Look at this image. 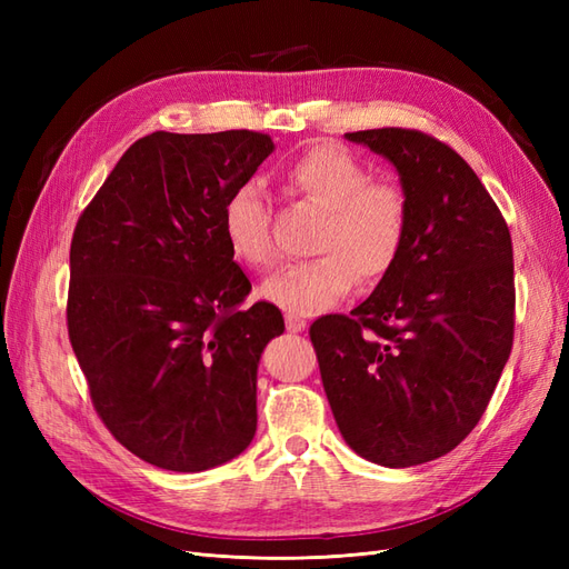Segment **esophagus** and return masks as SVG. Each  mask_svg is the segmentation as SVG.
I'll list each match as a JSON object with an SVG mask.
<instances>
[{
	"label": "esophagus",
	"instance_id": "obj_1",
	"mask_svg": "<svg viewBox=\"0 0 569 569\" xmlns=\"http://www.w3.org/2000/svg\"><path fill=\"white\" fill-rule=\"evenodd\" d=\"M284 322H287V330H289V332H303V330H306V320H303V318L287 316Z\"/></svg>",
	"mask_w": 569,
	"mask_h": 569
}]
</instances>
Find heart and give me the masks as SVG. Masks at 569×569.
<instances>
[{
  "mask_svg": "<svg viewBox=\"0 0 569 569\" xmlns=\"http://www.w3.org/2000/svg\"><path fill=\"white\" fill-rule=\"evenodd\" d=\"M291 197L322 209L311 251L284 266L261 295L284 313L306 318L347 299L360 282L375 284L393 270L406 247L410 201L393 180H377L366 163L339 144H313L280 173ZM220 232L230 253L251 270L274 263L270 209L256 182L237 184L220 211Z\"/></svg>",
  "mask_w": 569,
  "mask_h": 569,
  "instance_id": "heart-1",
  "label": "heart"
}]
</instances>
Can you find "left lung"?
I'll return each instance as SVG.
<instances>
[{"label":"left lung","instance_id":"left-lung-1","mask_svg":"<svg viewBox=\"0 0 569 569\" xmlns=\"http://www.w3.org/2000/svg\"><path fill=\"white\" fill-rule=\"evenodd\" d=\"M389 159L410 201L399 263L351 316L308 335L339 432L385 468L441 458L491 401L515 332L506 218L458 151L408 128L347 132Z\"/></svg>","mask_w":569,"mask_h":569}]
</instances>
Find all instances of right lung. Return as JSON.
Returning a JSON list of instances; mask_svg holds the SVG:
<instances>
[{"label": "right lung", "instance_id": "obj_1", "mask_svg": "<svg viewBox=\"0 0 569 569\" xmlns=\"http://www.w3.org/2000/svg\"><path fill=\"white\" fill-rule=\"evenodd\" d=\"M272 149L253 130L151 132L78 218L68 339L101 422L157 468H216L256 435L258 360L284 320L242 308L251 282L220 211Z\"/></svg>", "mask_w": 569, "mask_h": 569}]
</instances>
